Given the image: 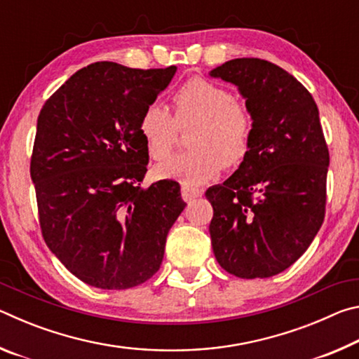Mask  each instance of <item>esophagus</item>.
<instances>
[{"label": "esophagus", "mask_w": 359, "mask_h": 359, "mask_svg": "<svg viewBox=\"0 0 359 359\" xmlns=\"http://www.w3.org/2000/svg\"><path fill=\"white\" fill-rule=\"evenodd\" d=\"M180 193H182V199H184L185 203H191L193 199L203 196L201 190H198V188H193V187H188V185H182Z\"/></svg>", "instance_id": "esophagus-1"}]
</instances>
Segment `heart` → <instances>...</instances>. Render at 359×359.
<instances>
[{
    "instance_id": "b5f03b06",
    "label": "heart",
    "mask_w": 359,
    "mask_h": 359,
    "mask_svg": "<svg viewBox=\"0 0 359 359\" xmlns=\"http://www.w3.org/2000/svg\"><path fill=\"white\" fill-rule=\"evenodd\" d=\"M175 121L166 106L151 102L139 120V133L150 158L165 160L172 151L180 128L196 125L190 136L193 150L155 169L156 177L185 185H203L224 166L236 168L250 151L252 117L226 88L201 77L187 81L174 95Z\"/></svg>"
}]
</instances>
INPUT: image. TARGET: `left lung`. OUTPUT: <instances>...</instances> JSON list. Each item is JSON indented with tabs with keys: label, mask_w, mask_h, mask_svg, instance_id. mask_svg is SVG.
Segmentation results:
<instances>
[{
	"label": "left lung",
	"mask_w": 359,
	"mask_h": 359,
	"mask_svg": "<svg viewBox=\"0 0 359 359\" xmlns=\"http://www.w3.org/2000/svg\"><path fill=\"white\" fill-rule=\"evenodd\" d=\"M209 76L238 87L252 117L250 151L205 191L212 250L224 271L266 278L302 257L325 218L330 154L312 95L280 66L234 58Z\"/></svg>",
	"instance_id": "left-lung-1"
}]
</instances>
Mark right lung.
Wrapping results in <instances>:
<instances>
[{
	"instance_id": "right-lung-1",
	"label": "right lung",
	"mask_w": 359,
	"mask_h": 359,
	"mask_svg": "<svg viewBox=\"0 0 359 359\" xmlns=\"http://www.w3.org/2000/svg\"><path fill=\"white\" fill-rule=\"evenodd\" d=\"M175 71L90 65L46 101L38 117L29 172L42 236L66 269L95 288L126 290L149 280L187 205L172 180L141 187L149 151L139 120Z\"/></svg>"
}]
</instances>
